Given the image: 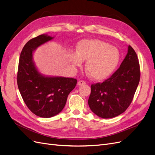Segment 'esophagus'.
I'll list each match as a JSON object with an SVG mask.
<instances>
[{"instance_id": "obj_1", "label": "esophagus", "mask_w": 155, "mask_h": 155, "mask_svg": "<svg viewBox=\"0 0 155 155\" xmlns=\"http://www.w3.org/2000/svg\"><path fill=\"white\" fill-rule=\"evenodd\" d=\"M86 84V82H85V81H80L78 82L77 85H78V86H82V85H84V84Z\"/></svg>"}]
</instances>
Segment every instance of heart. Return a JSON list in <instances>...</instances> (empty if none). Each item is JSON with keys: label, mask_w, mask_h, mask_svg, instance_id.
Wrapping results in <instances>:
<instances>
[{"label": "heart", "mask_w": 155, "mask_h": 155, "mask_svg": "<svg viewBox=\"0 0 155 155\" xmlns=\"http://www.w3.org/2000/svg\"><path fill=\"white\" fill-rule=\"evenodd\" d=\"M69 61L74 66L86 61L85 69L92 79L101 81L111 74L118 66L120 53L114 46L100 40H84L77 46V53H71Z\"/></svg>", "instance_id": "1"}]
</instances>
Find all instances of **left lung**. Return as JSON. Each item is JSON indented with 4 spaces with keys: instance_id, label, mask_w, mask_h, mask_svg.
Listing matches in <instances>:
<instances>
[{
    "instance_id": "8db88e82",
    "label": "left lung",
    "mask_w": 155,
    "mask_h": 155,
    "mask_svg": "<svg viewBox=\"0 0 155 155\" xmlns=\"http://www.w3.org/2000/svg\"><path fill=\"white\" fill-rule=\"evenodd\" d=\"M140 78L136 52L128 46L127 53L120 66L102 84H92L88 104L99 117L111 118L126 110L131 103Z\"/></svg>"
}]
</instances>
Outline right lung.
I'll use <instances>...</instances> for the list:
<instances>
[{"instance_id": "1", "label": "right lung", "mask_w": 155, "mask_h": 155, "mask_svg": "<svg viewBox=\"0 0 155 155\" xmlns=\"http://www.w3.org/2000/svg\"><path fill=\"white\" fill-rule=\"evenodd\" d=\"M53 38L48 34H42L31 39L25 44L19 58V91L29 110L42 118L54 117L62 111L68 94L77 82L73 78L44 75L38 70L33 53L37 48Z\"/></svg>"}]
</instances>
